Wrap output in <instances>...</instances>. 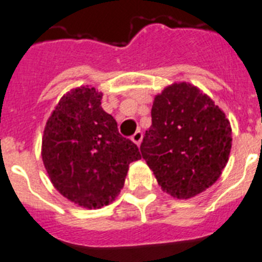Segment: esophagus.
<instances>
[{
    "label": "esophagus",
    "instance_id": "1",
    "mask_svg": "<svg viewBox=\"0 0 262 262\" xmlns=\"http://www.w3.org/2000/svg\"><path fill=\"white\" fill-rule=\"evenodd\" d=\"M132 141H133V142L136 143L137 146H140L141 141H142V132L137 130L136 133H134L133 136H132Z\"/></svg>",
    "mask_w": 262,
    "mask_h": 262
}]
</instances>
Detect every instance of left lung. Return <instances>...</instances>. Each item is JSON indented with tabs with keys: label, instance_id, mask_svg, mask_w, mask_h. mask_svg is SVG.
Masks as SVG:
<instances>
[{
	"label": "left lung",
	"instance_id": "obj_1",
	"mask_svg": "<svg viewBox=\"0 0 262 262\" xmlns=\"http://www.w3.org/2000/svg\"><path fill=\"white\" fill-rule=\"evenodd\" d=\"M232 146L228 119L188 82L155 95L141 154L162 190L179 200L205 192L222 175Z\"/></svg>",
	"mask_w": 262,
	"mask_h": 262
}]
</instances>
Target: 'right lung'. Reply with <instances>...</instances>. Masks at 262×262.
Instances as JSON below:
<instances>
[{"mask_svg": "<svg viewBox=\"0 0 262 262\" xmlns=\"http://www.w3.org/2000/svg\"><path fill=\"white\" fill-rule=\"evenodd\" d=\"M95 87L73 89L47 120L41 158L53 187L78 206L100 209L121 192L129 164L141 159L136 143L102 108Z\"/></svg>", "mask_w": 262, "mask_h": 262, "instance_id": "right-lung-1", "label": "right lung"}]
</instances>
